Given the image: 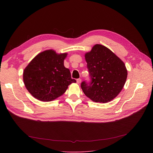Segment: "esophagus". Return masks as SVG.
Masks as SVG:
<instances>
[{
  "mask_svg": "<svg viewBox=\"0 0 153 153\" xmlns=\"http://www.w3.org/2000/svg\"><path fill=\"white\" fill-rule=\"evenodd\" d=\"M76 81H77V84H80L81 82V79H77V80H76Z\"/></svg>",
  "mask_w": 153,
  "mask_h": 153,
  "instance_id": "1",
  "label": "esophagus"
}]
</instances>
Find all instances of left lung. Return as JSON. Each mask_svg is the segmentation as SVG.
<instances>
[{"label": "left lung", "mask_w": 153, "mask_h": 153, "mask_svg": "<svg viewBox=\"0 0 153 153\" xmlns=\"http://www.w3.org/2000/svg\"><path fill=\"white\" fill-rule=\"evenodd\" d=\"M91 81L81 83L84 94L95 102L107 103L121 92L127 78L124 62L107 47L95 45L85 54Z\"/></svg>", "instance_id": "8db88e82"}]
</instances>
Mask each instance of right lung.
Returning a JSON list of instances; mask_svg holds the SVG:
<instances>
[{"label": "right lung", "instance_id": "right-lung-1", "mask_svg": "<svg viewBox=\"0 0 153 153\" xmlns=\"http://www.w3.org/2000/svg\"><path fill=\"white\" fill-rule=\"evenodd\" d=\"M67 53L57 54L46 50L38 54L24 69L23 82L27 89L36 99L50 102L60 97L68 85L76 81L71 78L64 66Z\"/></svg>", "mask_w": 153, "mask_h": 153}]
</instances>
